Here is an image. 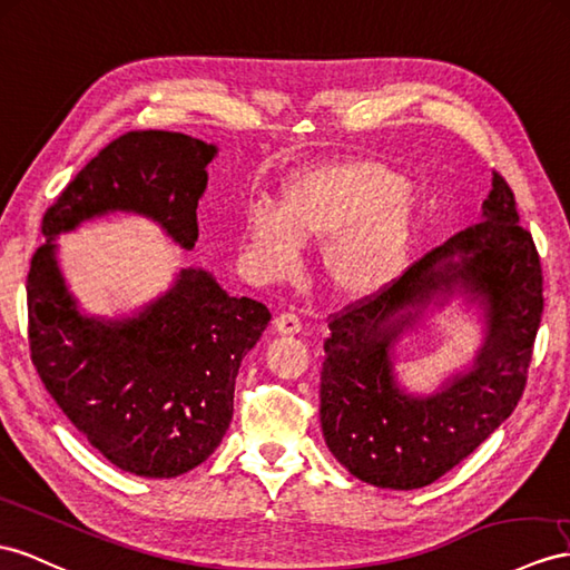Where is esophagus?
<instances>
[{
    "mask_svg": "<svg viewBox=\"0 0 570 570\" xmlns=\"http://www.w3.org/2000/svg\"><path fill=\"white\" fill-rule=\"evenodd\" d=\"M274 330L279 334H298L303 330V323L296 313H282L274 320Z\"/></svg>",
    "mask_w": 570,
    "mask_h": 570,
    "instance_id": "34e87169",
    "label": "esophagus"
}]
</instances>
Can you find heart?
<instances>
[{
    "mask_svg": "<svg viewBox=\"0 0 570 570\" xmlns=\"http://www.w3.org/2000/svg\"><path fill=\"white\" fill-rule=\"evenodd\" d=\"M414 226L416 202L402 175L377 160L346 158L291 175L282 212H247L245 240L269 272L294 265L298 243L325 245L330 286L342 298L361 301L381 294L402 274Z\"/></svg>",
    "mask_w": 570,
    "mask_h": 570,
    "instance_id": "obj_1",
    "label": "heart"
}]
</instances>
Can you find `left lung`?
<instances>
[{
	"label": "left lung",
	"mask_w": 570,
	"mask_h": 570,
	"mask_svg": "<svg viewBox=\"0 0 570 570\" xmlns=\"http://www.w3.org/2000/svg\"><path fill=\"white\" fill-rule=\"evenodd\" d=\"M481 222L406 269L381 294L330 315L320 373V424L330 452L366 484H433L513 414L542 323V265L518 222L513 189L493 173ZM464 293L485 311L488 337L472 372L429 399L396 387L391 354L435 298Z\"/></svg>",
	"instance_id": "left-lung-1"
}]
</instances>
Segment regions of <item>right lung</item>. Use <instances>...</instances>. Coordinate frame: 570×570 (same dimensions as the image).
I'll list each match as a JSON object with an SVG mask.
<instances>
[{"mask_svg":"<svg viewBox=\"0 0 570 570\" xmlns=\"http://www.w3.org/2000/svg\"><path fill=\"white\" fill-rule=\"evenodd\" d=\"M214 156V144L164 129L110 141L42 216L46 243L26 279L28 344L42 385L100 455L137 476H180L218 448L240 361L272 313L189 267L132 317L81 315L57 267L55 238L89 218L132 212L193 250Z\"/></svg>","mask_w":570,"mask_h":570,"instance_id":"add662e5","label":"right lung"}]
</instances>
